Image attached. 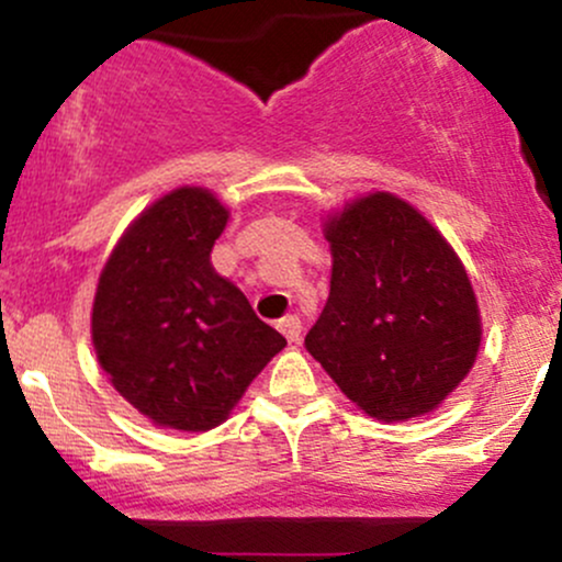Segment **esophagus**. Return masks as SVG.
Listing matches in <instances>:
<instances>
[{"label": "esophagus", "instance_id": "34e87169", "mask_svg": "<svg viewBox=\"0 0 562 562\" xmlns=\"http://www.w3.org/2000/svg\"><path fill=\"white\" fill-rule=\"evenodd\" d=\"M280 333L285 335V338L290 340V344H299L301 340V319L295 317V314H290V317H285V319H280Z\"/></svg>", "mask_w": 562, "mask_h": 562}]
</instances>
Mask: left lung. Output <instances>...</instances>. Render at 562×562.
<instances>
[{"label":"left lung","mask_w":562,"mask_h":562,"mask_svg":"<svg viewBox=\"0 0 562 562\" xmlns=\"http://www.w3.org/2000/svg\"><path fill=\"white\" fill-rule=\"evenodd\" d=\"M330 295L306 351L359 409L402 423L438 409L481 346L470 277L415 205L370 192L325 222Z\"/></svg>","instance_id":"obj_1"}]
</instances>
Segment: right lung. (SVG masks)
I'll return each mask as SVG.
<instances>
[{"mask_svg": "<svg viewBox=\"0 0 562 562\" xmlns=\"http://www.w3.org/2000/svg\"><path fill=\"white\" fill-rule=\"evenodd\" d=\"M229 209L177 187L128 224L97 282L92 344L113 389L153 425L216 428L288 346L211 263Z\"/></svg>", "mask_w": 562, "mask_h": 562, "instance_id": "obj_1", "label": "right lung"}]
</instances>
